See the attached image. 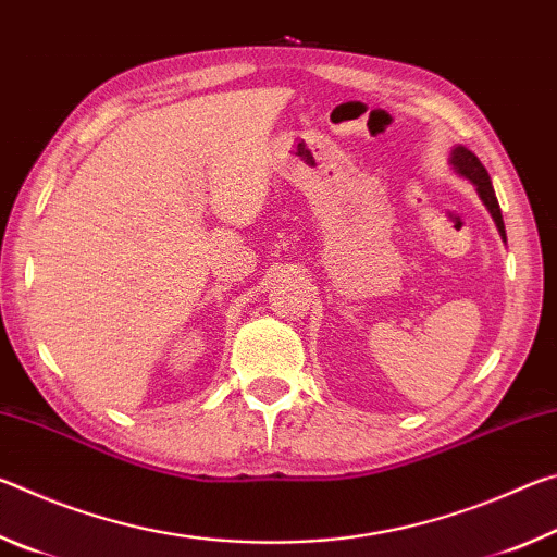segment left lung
I'll return each mask as SVG.
<instances>
[{
  "mask_svg": "<svg viewBox=\"0 0 557 557\" xmlns=\"http://www.w3.org/2000/svg\"><path fill=\"white\" fill-rule=\"evenodd\" d=\"M449 164L461 178H467V182L474 184L479 199H482V203L486 206V211L492 213V219H494L496 228H498V235H502V240L506 243V228H504L502 209H498V199L494 194L492 178H488V172L484 169V164L479 162V157L474 152H469L465 145H457V147H451Z\"/></svg>",
  "mask_w": 557,
  "mask_h": 557,
  "instance_id": "obj_1",
  "label": "left lung"
}]
</instances>
